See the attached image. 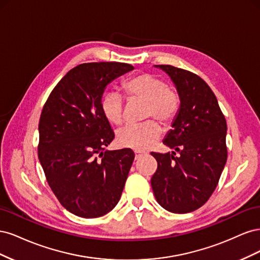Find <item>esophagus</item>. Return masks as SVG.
<instances>
[{"label": "esophagus", "mask_w": 260, "mask_h": 260, "mask_svg": "<svg viewBox=\"0 0 260 260\" xmlns=\"http://www.w3.org/2000/svg\"><path fill=\"white\" fill-rule=\"evenodd\" d=\"M145 155V153H143V152H136V159H140L141 157H143Z\"/></svg>", "instance_id": "34e87169"}]
</instances>
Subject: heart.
Instances as JSON below:
<instances>
[{
    "instance_id": "heart-1",
    "label": "heart",
    "mask_w": 260,
    "mask_h": 260,
    "mask_svg": "<svg viewBox=\"0 0 260 260\" xmlns=\"http://www.w3.org/2000/svg\"><path fill=\"white\" fill-rule=\"evenodd\" d=\"M124 91L129 100L144 102V118H156L164 124L175 119L180 99L166 81L153 74L144 73L131 78L124 83ZM102 112L106 119L114 124H121L124 119V103L120 94L108 92L101 103ZM161 135V127L155 120L141 124L125 125L117 131L116 140L119 145L142 151L151 147Z\"/></svg>"
}]
</instances>
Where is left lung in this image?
Wrapping results in <instances>:
<instances>
[{
  "mask_svg": "<svg viewBox=\"0 0 260 260\" xmlns=\"http://www.w3.org/2000/svg\"><path fill=\"white\" fill-rule=\"evenodd\" d=\"M175 83L180 108L162 141L175 152L151 153L157 170L151 184L159 205L186 214L205 204L219 182L226 161V121L217 98L201 77L170 65H156Z\"/></svg>",
  "mask_w": 260,
  "mask_h": 260,
  "instance_id": "obj_1",
  "label": "left lung"
}]
</instances>
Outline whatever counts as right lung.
I'll return each instance as SVG.
<instances>
[{
	"instance_id": "obj_1",
	"label": "right lung",
	"mask_w": 260,
	"mask_h": 260,
	"mask_svg": "<svg viewBox=\"0 0 260 260\" xmlns=\"http://www.w3.org/2000/svg\"><path fill=\"white\" fill-rule=\"evenodd\" d=\"M131 70L133 66L116 61L78 65L43 106L39 160L55 196L76 216H104L120 200L135 153L130 148L104 152L115 135L101 103L106 85Z\"/></svg>"
}]
</instances>
